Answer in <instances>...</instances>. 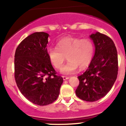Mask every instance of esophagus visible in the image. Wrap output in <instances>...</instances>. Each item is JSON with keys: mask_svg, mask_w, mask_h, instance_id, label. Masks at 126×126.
Instances as JSON below:
<instances>
[{"mask_svg": "<svg viewBox=\"0 0 126 126\" xmlns=\"http://www.w3.org/2000/svg\"><path fill=\"white\" fill-rule=\"evenodd\" d=\"M69 78V77H66V76H63V80H66L68 79Z\"/></svg>", "mask_w": 126, "mask_h": 126, "instance_id": "34e87169", "label": "esophagus"}]
</instances>
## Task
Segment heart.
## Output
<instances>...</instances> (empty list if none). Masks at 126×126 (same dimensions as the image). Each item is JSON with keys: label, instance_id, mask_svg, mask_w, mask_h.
I'll list each match as a JSON object with an SVG mask.
<instances>
[{"label": "heart", "instance_id": "heart-1", "mask_svg": "<svg viewBox=\"0 0 126 126\" xmlns=\"http://www.w3.org/2000/svg\"><path fill=\"white\" fill-rule=\"evenodd\" d=\"M95 46L93 41L88 38H63L57 42L56 47L49 48L47 55L50 63L57 69H61L66 58L68 62L62 68L64 74L74 73L78 68H87L93 59Z\"/></svg>", "mask_w": 126, "mask_h": 126}]
</instances>
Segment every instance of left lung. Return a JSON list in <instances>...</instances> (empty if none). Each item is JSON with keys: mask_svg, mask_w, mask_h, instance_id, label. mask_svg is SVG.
I'll use <instances>...</instances> for the list:
<instances>
[{"mask_svg": "<svg viewBox=\"0 0 126 126\" xmlns=\"http://www.w3.org/2000/svg\"><path fill=\"white\" fill-rule=\"evenodd\" d=\"M95 46V54L87 71L78 76L79 85L76 90L79 98L94 102L105 96L117 78V50L113 40L96 32L90 35Z\"/></svg>", "mask_w": 126, "mask_h": 126, "instance_id": "left-lung-1", "label": "left lung"}]
</instances>
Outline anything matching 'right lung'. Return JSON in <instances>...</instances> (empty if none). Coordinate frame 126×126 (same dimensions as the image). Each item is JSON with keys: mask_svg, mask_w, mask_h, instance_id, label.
Listing matches in <instances>:
<instances>
[{"mask_svg": "<svg viewBox=\"0 0 126 126\" xmlns=\"http://www.w3.org/2000/svg\"><path fill=\"white\" fill-rule=\"evenodd\" d=\"M48 36L43 32L31 34L19 44L15 55L17 87L29 101L38 105L54 102L63 82L48 58Z\"/></svg>", "mask_w": 126, "mask_h": 126, "instance_id": "obj_1", "label": "right lung"}]
</instances>
